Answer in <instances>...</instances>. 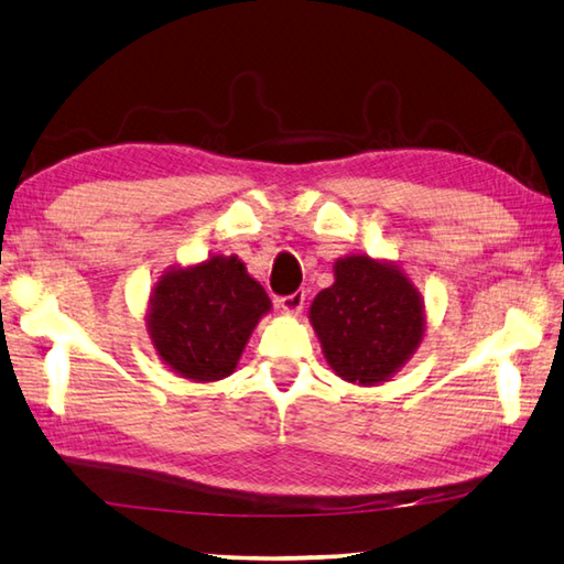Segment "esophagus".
Segmentation results:
<instances>
[{"mask_svg":"<svg viewBox=\"0 0 564 564\" xmlns=\"http://www.w3.org/2000/svg\"><path fill=\"white\" fill-rule=\"evenodd\" d=\"M304 300H306L304 292H294V294L282 296V300H280L278 304H280V310H282L284 314H300V312L304 310Z\"/></svg>","mask_w":564,"mask_h":564,"instance_id":"34e87169","label":"esophagus"}]
</instances>
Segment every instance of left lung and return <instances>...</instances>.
I'll list each match as a JSON object with an SVG mask.
<instances>
[{
  "label": "left lung",
  "mask_w": 564,
  "mask_h": 564,
  "mask_svg": "<svg viewBox=\"0 0 564 564\" xmlns=\"http://www.w3.org/2000/svg\"><path fill=\"white\" fill-rule=\"evenodd\" d=\"M334 278L310 310L326 364L358 386L386 382L422 341V294L398 264L368 254L336 260Z\"/></svg>",
  "instance_id": "left-lung-1"
}]
</instances>
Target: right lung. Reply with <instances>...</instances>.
<instances>
[{
    "mask_svg": "<svg viewBox=\"0 0 564 564\" xmlns=\"http://www.w3.org/2000/svg\"><path fill=\"white\" fill-rule=\"evenodd\" d=\"M270 296L236 254L162 274L150 296L147 332L176 376L210 382L236 370L252 328L270 312Z\"/></svg>",
    "mask_w": 564,
    "mask_h": 564,
    "instance_id": "add662e5",
    "label": "right lung"
}]
</instances>
